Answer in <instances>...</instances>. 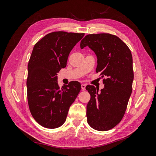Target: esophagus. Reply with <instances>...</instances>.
<instances>
[{
    "label": "esophagus",
    "mask_w": 156,
    "mask_h": 156,
    "mask_svg": "<svg viewBox=\"0 0 156 156\" xmlns=\"http://www.w3.org/2000/svg\"><path fill=\"white\" fill-rule=\"evenodd\" d=\"M81 88H82L83 90H84L86 89V84H81Z\"/></svg>",
    "instance_id": "34e87169"
}]
</instances>
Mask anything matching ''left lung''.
<instances>
[{
  "instance_id": "1",
  "label": "left lung",
  "mask_w": 156,
  "mask_h": 156,
  "mask_svg": "<svg viewBox=\"0 0 156 156\" xmlns=\"http://www.w3.org/2000/svg\"><path fill=\"white\" fill-rule=\"evenodd\" d=\"M87 46L97 56L96 72L106 77L100 92L92 85L86 87L91 96L87 106V122L93 129L105 131L119 124L125 114L134 77L133 58L128 47L115 35H87L80 47Z\"/></svg>"
}]
</instances>
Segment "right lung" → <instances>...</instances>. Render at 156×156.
Segmentation results:
<instances>
[{"label": "right lung", "instance_id": "add662e5", "mask_svg": "<svg viewBox=\"0 0 156 156\" xmlns=\"http://www.w3.org/2000/svg\"><path fill=\"white\" fill-rule=\"evenodd\" d=\"M84 33L53 32L37 41L28 64V103L34 120L47 128L55 129L66 120L71 105L81 90L77 81L59 88L57 73L66 67L70 51Z\"/></svg>", "mask_w": 156, "mask_h": 156}]
</instances>
